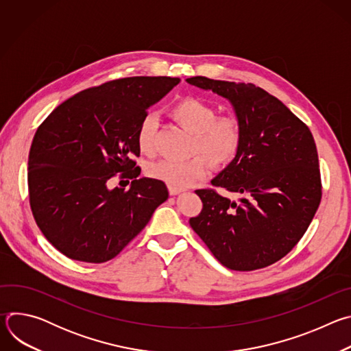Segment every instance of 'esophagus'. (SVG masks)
I'll return each instance as SVG.
<instances>
[{"label":"esophagus","instance_id":"34e87169","mask_svg":"<svg viewBox=\"0 0 351 351\" xmlns=\"http://www.w3.org/2000/svg\"><path fill=\"white\" fill-rule=\"evenodd\" d=\"M168 190H169V194H171V195H176V194H179V193L183 191L182 189H176V187H172V186H168Z\"/></svg>","mask_w":351,"mask_h":351}]
</instances>
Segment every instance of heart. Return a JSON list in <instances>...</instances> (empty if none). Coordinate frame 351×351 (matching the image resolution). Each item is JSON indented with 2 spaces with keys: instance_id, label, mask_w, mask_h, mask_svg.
I'll use <instances>...</instances> for the list:
<instances>
[{
  "instance_id": "1",
  "label": "heart",
  "mask_w": 351,
  "mask_h": 351,
  "mask_svg": "<svg viewBox=\"0 0 351 351\" xmlns=\"http://www.w3.org/2000/svg\"><path fill=\"white\" fill-rule=\"evenodd\" d=\"M171 117L193 134L190 153H202L215 167L228 165L237 154L241 143V125L234 115L217 117V110L195 97H186L173 104ZM157 118L145 114L137 128L136 140L140 152L154 153ZM207 161L193 156L184 161L160 160L147 167V175L168 186L183 189L207 175Z\"/></svg>"
}]
</instances>
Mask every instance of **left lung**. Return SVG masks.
Masks as SVG:
<instances>
[{"label":"left lung","mask_w":351,"mask_h":351,"mask_svg":"<svg viewBox=\"0 0 351 351\" xmlns=\"http://www.w3.org/2000/svg\"><path fill=\"white\" fill-rule=\"evenodd\" d=\"M226 98L241 125L236 157L211 184L239 193V202L213 189L190 226L215 258L233 271L265 268L303 237L321 202L318 153L310 129L282 101L252 83L186 79Z\"/></svg>","instance_id":"obj_1"}]
</instances>
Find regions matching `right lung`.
<instances>
[{
  "instance_id": "obj_1",
  "label": "right lung",
  "mask_w": 351,
  "mask_h": 351,
  "mask_svg": "<svg viewBox=\"0 0 351 351\" xmlns=\"http://www.w3.org/2000/svg\"><path fill=\"white\" fill-rule=\"evenodd\" d=\"M179 77L134 76L83 90L38 126L29 153V198L37 226L71 260L117 257L168 198L164 182L137 178L136 132ZM134 182L110 189L117 173Z\"/></svg>"
}]
</instances>
